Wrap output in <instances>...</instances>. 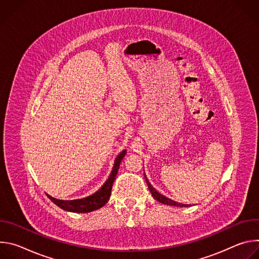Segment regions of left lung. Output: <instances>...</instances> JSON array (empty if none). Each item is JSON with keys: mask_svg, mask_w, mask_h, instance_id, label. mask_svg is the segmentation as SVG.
Returning <instances> with one entry per match:
<instances>
[{"mask_svg": "<svg viewBox=\"0 0 259 259\" xmlns=\"http://www.w3.org/2000/svg\"><path fill=\"white\" fill-rule=\"evenodd\" d=\"M144 178H145V181H146V183H147V187H149V189H150V192L152 193V196H153L158 202H160V203H162V204H165V205L176 206V207H190V206H192V205H186V204H181V203L175 202V201H173V200H171V199L165 197L164 195L160 194V193L152 186L151 182L149 181V179L146 178L145 174H144Z\"/></svg>", "mask_w": 259, "mask_h": 259, "instance_id": "1", "label": "left lung"}]
</instances>
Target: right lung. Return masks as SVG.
<instances>
[{
  "label": "right lung",
  "mask_w": 259,
  "mask_h": 259,
  "mask_svg": "<svg viewBox=\"0 0 259 259\" xmlns=\"http://www.w3.org/2000/svg\"><path fill=\"white\" fill-rule=\"evenodd\" d=\"M125 155H126V150L122 151L117 156V158L115 160V163H114L113 170H112V172H110L108 178L103 183V186L97 192H95L94 194H92V195H90L86 198L78 199V200H58V199H55V198H53V197H51L47 194L48 198L55 205H57L59 208L65 210V211H69V212L88 213V212H92L94 210H97V209L101 208L109 200L110 193H112L113 183L115 181L116 175H117L118 170L120 168L121 161L123 160Z\"/></svg>",
  "instance_id": "obj_1"
}]
</instances>
